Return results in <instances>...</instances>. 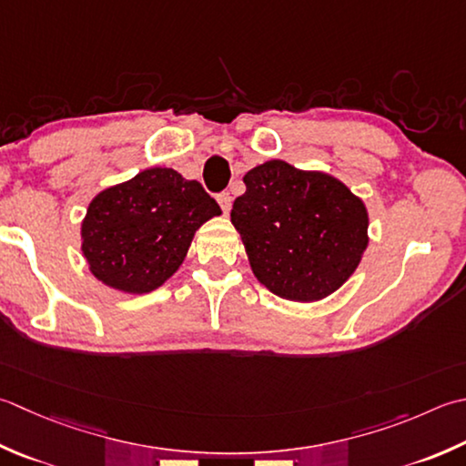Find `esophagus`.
<instances>
[{
	"instance_id": "1",
	"label": "esophagus",
	"mask_w": 466,
	"mask_h": 466,
	"mask_svg": "<svg viewBox=\"0 0 466 466\" xmlns=\"http://www.w3.org/2000/svg\"><path fill=\"white\" fill-rule=\"evenodd\" d=\"M218 204H220V208L224 209V214L230 212V206H232V198L228 191H222V194H218Z\"/></svg>"
}]
</instances>
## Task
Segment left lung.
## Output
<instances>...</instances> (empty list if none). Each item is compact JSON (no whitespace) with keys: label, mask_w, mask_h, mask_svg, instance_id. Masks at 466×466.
Listing matches in <instances>:
<instances>
[{"label":"left lung","mask_w":466,"mask_h":466,"mask_svg":"<svg viewBox=\"0 0 466 466\" xmlns=\"http://www.w3.org/2000/svg\"><path fill=\"white\" fill-rule=\"evenodd\" d=\"M232 224L270 293L311 303L335 293L368 248V209L337 177L270 159L244 176Z\"/></svg>","instance_id":"obj_1"}]
</instances>
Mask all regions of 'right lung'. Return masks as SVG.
<instances>
[{
	"instance_id": "add662e5",
	"label": "right lung",
	"mask_w": 466,
	"mask_h": 466,
	"mask_svg": "<svg viewBox=\"0 0 466 466\" xmlns=\"http://www.w3.org/2000/svg\"><path fill=\"white\" fill-rule=\"evenodd\" d=\"M220 214L199 181L171 167L145 169L88 204L82 254L106 287L151 293L181 267L198 228Z\"/></svg>"
}]
</instances>
